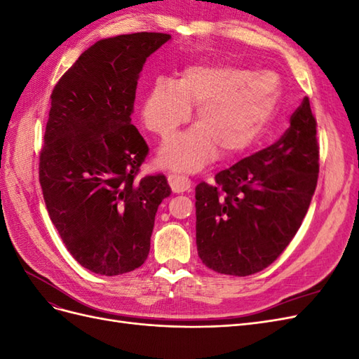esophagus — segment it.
<instances>
[{
	"label": "esophagus",
	"mask_w": 359,
	"mask_h": 359,
	"mask_svg": "<svg viewBox=\"0 0 359 359\" xmlns=\"http://www.w3.org/2000/svg\"><path fill=\"white\" fill-rule=\"evenodd\" d=\"M168 181L173 193H184L191 189V181L187 177L180 175V173H170Z\"/></svg>",
	"instance_id": "1"
}]
</instances>
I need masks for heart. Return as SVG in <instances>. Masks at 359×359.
Wrapping results in <instances>:
<instances>
[{
	"mask_svg": "<svg viewBox=\"0 0 359 359\" xmlns=\"http://www.w3.org/2000/svg\"><path fill=\"white\" fill-rule=\"evenodd\" d=\"M281 97L280 78L226 64H193L177 81L158 78L140 107L144 126L160 137H169L186 124L196 107V123L187 132L168 139L158 151V163L170 169L194 172L219 149L232 157L252 148L262 137Z\"/></svg>",
	"mask_w": 359,
	"mask_h": 359,
	"instance_id": "heart-1",
	"label": "heart"
}]
</instances>
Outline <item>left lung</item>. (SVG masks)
<instances>
[{"instance_id":"1","label":"left lung","mask_w":359,"mask_h":359,"mask_svg":"<svg viewBox=\"0 0 359 359\" xmlns=\"http://www.w3.org/2000/svg\"><path fill=\"white\" fill-rule=\"evenodd\" d=\"M319 173L316 119L309 97L274 145L196 187V245L220 274L259 273L281 255L307 214Z\"/></svg>"}]
</instances>
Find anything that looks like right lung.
<instances>
[{
    "label": "right lung",
    "instance_id": "right-lung-1",
    "mask_svg": "<svg viewBox=\"0 0 359 359\" xmlns=\"http://www.w3.org/2000/svg\"><path fill=\"white\" fill-rule=\"evenodd\" d=\"M170 40L135 32L95 41L52 91L40 186L53 226L78 262L100 276L142 265L165 175L135 177L148 145L132 124L139 73Z\"/></svg>",
    "mask_w": 359,
    "mask_h": 359
}]
</instances>
